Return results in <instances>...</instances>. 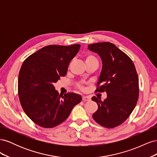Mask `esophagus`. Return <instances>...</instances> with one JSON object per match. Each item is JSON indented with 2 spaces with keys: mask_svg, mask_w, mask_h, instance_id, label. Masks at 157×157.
<instances>
[{
  "mask_svg": "<svg viewBox=\"0 0 157 157\" xmlns=\"http://www.w3.org/2000/svg\"><path fill=\"white\" fill-rule=\"evenodd\" d=\"M90 98L88 96H82V100L84 101H90Z\"/></svg>",
  "mask_w": 157,
  "mask_h": 157,
  "instance_id": "obj_1",
  "label": "esophagus"
}]
</instances>
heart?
Here are the masks:
<instances>
[{"label": "heart", "mask_w": 157, "mask_h": 157, "mask_svg": "<svg viewBox=\"0 0 157 157\" xmlns=\"http://www.w3.org/2000/svg\"><path fill=\"white\" fill-rule=\"evenodd\" d=\"M85 63H86V65H90V64L98 65V60L94 56L91 55V54H88V55L86 56V57H85ZM77 87H78V88H79L80 90H84L85 89L84 87L83 86V85L80 83L77 84Z\"/></svg>", "instance_id": "obj_1"}]
</instances>
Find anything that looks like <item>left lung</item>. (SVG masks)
Instances as JSON below:
<instances>
[{
  "mask_svg": "<svg viewBox=\"0 0 157 157\" xmlns=\"http://www.w3.org/2000/svg\"><path fill=\"white\" fill-rule=\"evenodd\" d=\"M88 48L100 56L103 64L96 92L107 94L104 101L96 96L92 98L98 105L92 117L103 127H117L130 115L138 100V76L134 64L111 42L89 44Z\"/></svg>",
  "mask_w": 157,
  "mask_h": 157,
  "instance_id": "8db88e82",
  "label": "left lung"
}]
</instances>
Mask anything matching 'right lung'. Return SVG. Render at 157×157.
<instances>
[{"label": "right lung", "mask_w": 157, "mask_h": 157, "mask_svg": "<svg viewBox=\"0 0 157 157\" xmlns=\"http://www.w3.org/2000/svg\"><path fill=\"white\" fill-rule=\"evenodd\" d=\"M80 45L47 46L31 54L23 63L18 77L21 105L30 119L46 128H54L67 119L82 100L75 93L59 95L54 83L67 74L70 61Z\"/></svg>", "instance_id": "1"}]
</instances>
